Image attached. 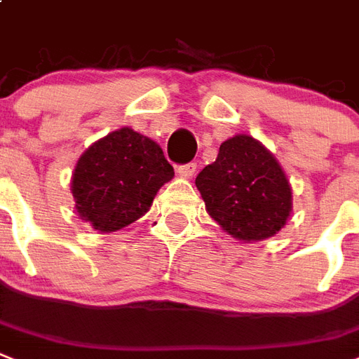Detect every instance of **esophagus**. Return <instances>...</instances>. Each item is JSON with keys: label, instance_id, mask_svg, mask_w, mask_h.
I'll return each mask as SVG.
<instances>
[{"label": "esophagus", "instance_id": "1", "mask_svg": "<svg viewBox=\"0 0 359 359\" xmlns=\"http://www.w3.org/2000/svg\"><path fill=\"white\" fill-rule=\"evenodd\" d=\"M195 171H197V164H195V162H189V164L179 165V168H177V173H179L180 177H184V179H191L195 175Z\"/></svg>", "mask_w": 359, "mask_h": 359}]
</instances>
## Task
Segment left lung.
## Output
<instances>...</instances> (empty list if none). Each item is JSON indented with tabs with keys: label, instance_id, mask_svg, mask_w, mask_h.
<instances>
[{
	"label": "left lung",
	"instance_id": "left-lung-1",
	"mask_svg": "<svg viewBox=\"0 0 359 359\" xmlns=\"http://www.w3.org/2000/svg\"><path fill=\"white\" fill-rule=\"evenodd\" d=\"M195 186L210 217L243 243L278 234L293 210V191L282 165L249 134L225 140Z\"/></svg>",
	"mask_w": 359,
	"mask_h": 359
}]
</instances>
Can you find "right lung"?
I'll use <instances>...</instances> for the list:
<instances>
[{
  "instance_id": "obj_1",
  "label": "right lung",
  "mask_w": 359,
  "mask_h": 359,
  "mask_svg": "<svg viewBox=\"0 0 359 359\" xmlns=\"http://www.w3.org/2000/svg\"><path fill=\"white\" fill-rule=\"evenodd\" d=\"M175 177L154 140L130 127L112 130L81 154L72 175L79 217L110 234L149 212L158 189Z\"/></svg>"
}]
</instances>
